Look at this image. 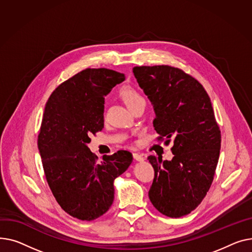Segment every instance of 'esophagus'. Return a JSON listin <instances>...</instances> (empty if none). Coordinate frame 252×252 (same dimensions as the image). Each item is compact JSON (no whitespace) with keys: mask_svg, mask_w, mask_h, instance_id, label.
I'll return each mask as SVG.
<instances>
[{"mask_svg":"<svg viewBox=\"0 0 252 252\" xmlns=\"http://www.w3.org/2000/svg\"><path fill=\"white\" fill-rule=\"evenodd\" d=\"M133 158H134V159H136V160H138V161H143V157H142V155H140V154H137V153H134L133 154Z\"/></svg>","mask_w":252,"mask_h":252,"instance_id":"obj_1","label":"esophagus"}]
</instances>
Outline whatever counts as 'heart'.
I'll return each mask as SVG.
<instances>
[{"instance_id": "1", "label": "heart", "mask_w": 252, "mask_h": 252, "mask_svg": "<svg viewBox=\"0 0 252 252\" xmlns=\"http://www.w3.org/2000/svg\"><path fill=\"white\" fill-rule=\"evenodd\" d=\"M120 95L129 109L133 105H135L136 102H138L140 100H144L143 97L140 95V94L137 92V90H135V88L132 86L123 87L121 93H120Z\"/></svg>"}]
</instances>
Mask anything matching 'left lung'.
Listing matches in <instances>:
<instances>
[{"label": "left lung", "mask_w": 252, "mask_h": 252, "mask_svg": "<svg viewBox=\"0 0 252 252\" xmlns=\"http://www.w3.org/2000/svg\"><path fill=\"white\" fill-rule=\"evenodd\" d=\"M139 86L154 105V127L174 157L150 156L155 178L149 196L170 218L195 210L211 188L220 150V130L203 86L179 68L168 65L133 68Z\"/></svg>", "instance_id": "left-lung-1"}]
</instances>
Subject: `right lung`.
<instances>
[{
  "label": "right lung",
  "instance_id": "1",
  "mask_svg": "<svg viewBox=\"0 0 252 252\" xmlns=\"http://www.w3.org/2000/svg\"><path fill=\"white\" fill-rule=\"evenodd\" d=\"M114 70L87 68L59 85L44 108L37 146L47 182L57 202L73 218L93 220L114 201V180L133 160L119 151L97 157L87 147L103 128L105 95L124 81Z\"/></svg>",
  "mask_w": 252,
  "mask_h": 252
}]
</instances>
